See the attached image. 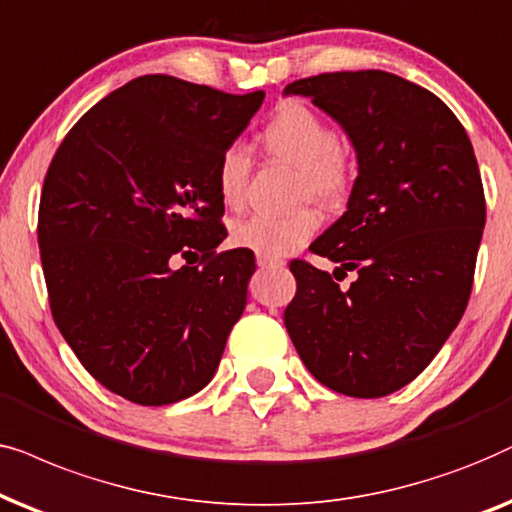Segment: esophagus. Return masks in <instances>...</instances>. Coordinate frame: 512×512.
<instances>
[{
	"instance_id": "34e87169",
	"label": "esophagus",
	"mask_w": 512,
	"mask_h": 512,
	"mask_svg": "<svg viewBox=\"0 0 512 512\" xmlns=\"http://www.w3.org/2000/svg\"><path fill=\"white\" fill-rule=\"evenodd\" d=\"M257 267H260V269H278V267H283V262L281 260H271V257L257 255Z\"/></svg>"
}]
</instances>
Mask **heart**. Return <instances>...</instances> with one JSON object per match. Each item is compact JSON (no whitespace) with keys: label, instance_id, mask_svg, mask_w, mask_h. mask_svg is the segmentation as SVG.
Segmentation results:
<instances>
[{"label":"heart","instance_id":"1","mask_svg":"<svg viewBox=\"0 0 512 512\" xmlns=\"http://www.w3.org/2000/svg\"><path fill=\"white\" fill-rule=\"evenodd\" d=\"M262 145L278 161L297 168L299 196H309L320 206H337L349 194L353 182L351 149L335 140L332 128L311 107L292 100L278 109L262 131ZM250 177V154L243 145L222 149L215 166V185L227 208L245 201ZM318 227V217L309 208L281 215H250L231 224L229 243L255 255L281 260L302 248Z\"/></svg>","mask_w":512,"mask_h":512}]
</instances>
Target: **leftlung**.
<instances>
[{
	"label": "left lung",
	"instance_id": "left-lung-1",
	"mask_svg": "<svg viewBox=\"0 0 512 512\" xmlns=\"http://www.w3.org/2000/svg\"><path fill=\"white\" fill-rule=\"evenodd\" d=\"M342 126L358 161L346 213L311 250L358 278L292 262L285 327L313 377L351 398L410 384L466 311L485 229V192L466 128L426 88L381 70L299 79Z\"/></svg>",
	"mask_w": 512,
	"mask_h": 512
}]
</instances>
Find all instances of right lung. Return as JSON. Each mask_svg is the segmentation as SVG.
<instances>
[{
	"instance_id": "add662e5",
	"label": "right lung",
	"mask_w": 512,
	"mask_h": 512,
	"mask_svg": "<svg viewBox=\"0 0 512 512\" xmlns=\"http://www.w3.org/2000/svg\"><path fill=\"white\" fill-rule=\"evenodd\" d=\"M262 100L147 74L88 109L53 156L37 227L53 320L81 365L131 403L199 393L245 309L255 255L215 252V166ZM192 249L201 268L169 267Z\"/></svg>"
}]
</instances>
